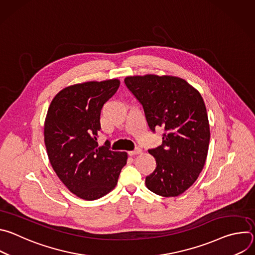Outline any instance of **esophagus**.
Here are the masks:
<instances>
[{
  "label": "esophagus",
  "instance_id": "esophagus-1",
  "mask_svg": "<svg viewBox=\"0 0 255 255\" xmlns=\"http://www.w3.org/2000/svg\"><path fill=\"white\" fill-rule=\"evenodd\" d=\"M140 153H142V149L139 148V147H137L136 149H134V150L128 152V154H129L130 156H133V155H136V154H140Z\"/></svg>",
  "mask_w": 255,
  "mask_h": 255
}]
</instances>
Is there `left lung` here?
Masks as SVG:
<instances>
[{
  "instance_id": "obj_1",
  "label": "left lung",
  "mask_w": 255,
  "mask_h": 255,
  "mask_svg": "<svg viewBox=\"0 0 255 255\" xmlns=\"http://www.w3.org/2000/svg\"><path fill=\"white\" fill-rule=\"evenodd\" d=\"M124 83L142 105L150 130L164 131L160 146L148 150L156 168L145 185L162 197L183 194L197 180L208 154L210 127L202 96L176 77H127Z\"/></svg>"
}]
</instances>
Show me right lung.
<instances>
[{"label": "right lung", "instance_id": "1", "mask_svg": "<svg viewBox=\"0 0 255 255\" xmlns=\"http://www.w3.org/2000/svg\"><path fill=\"white\" fill-rule=\"evenodd\" d=\"M120 86L116 79L69 86L52 100L44 125L49 161L66 188L93 201L117 185L126 152L110 149L108 140L99 146L100 116L104 104Z\"/></svg>", "mask_w": 255, "mask_h": 255}]
</instances>
